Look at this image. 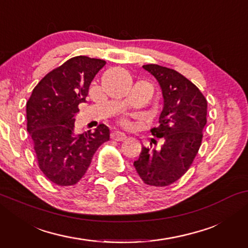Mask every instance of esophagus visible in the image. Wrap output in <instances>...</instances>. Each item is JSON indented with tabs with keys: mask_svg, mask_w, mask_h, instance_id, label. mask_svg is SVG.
<instances>
[{
	"mask_svg": "<svg viewBox=\"0 0 248 248\" xmlns=\"http://www.w3.org/2000/svg\"><path fill=\"white\" fill-rule=\"evenodd\" d=\"M111 139L115 141H124V140H126V135H125L124 133H122V132L116 131V132H113V133H111Z\"/></svg>",
	"mask_w": 248,
	"mask_h": 248,
	"instance_id": "obj_1",
	"label": "esophagus"
}]
</instances>
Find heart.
<instances>
[{"label":"heart","instance_id":"heart-1","mask_svg":"<svg viewBox=\"0 0 248 248\" xmlns=\"http://www.w3.org/2000/svg\"><path fill=\"white\" fill-rule=\"evenodd\" d=\"M122 124H123L124 126H128V125H130V121H128L127 118H124V120L122 121Z\"/></svg>","mask_w":248,"mask_h":248}]
</instances>
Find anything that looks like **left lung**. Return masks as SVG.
<instances>
[{"label":"left lung","instance_id":"left-lung-1","mask_svg":"<svg viewBox=\"0 0 248 248\" xmlns=\"http://www.w3.org/2000/svg\"><path fill=\"white\" fill-rule=\"evenodd\" d=\"M143 69L157 79L162 91L159 125L150 131L154 137L164 138V144L159 150L142 148L134 167L145 184L168 186L188 170L198 155L208 103L199 88L177 71L157 64Z\"/></svg>","mask_w":248,"mask_h":248}]
</instances>
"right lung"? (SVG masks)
I'll list each match as a JSON object with an SVG mask.
<instances>
[{
  "label": "right lung",
  "mask_w": 248,
  "mask_h": 248,
  "mask_svg": "<svg viewBox=\"0 0 248 248\" xmlns=\"http://www.w3.org/2000/svg\"><path fill=\"white\" fill-rule=\"evenodd\" d=\"M106 62L76 56L47 73L27 101V131L33 141L40 170L59 186L77 184L97 149L109 140V128L74 133L79 105L86 103L91 81Z\"/></svg>",
  "instance_id": "right-lung-1"
}]
</instances>
